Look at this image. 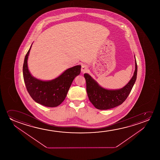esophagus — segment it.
I'll list each match as a JSON object with an SVG mask.
<instances>
[{
    "instance_id": "34e87169",
    "label": "esophagus",
    "mask_w": 160,
    "mask_h": 160,
    "mask_svg": "<svg viewBox=\"0 0 160 160\" xmlns=\"http://www.w3.org/2000/svg\"><path fill=\"white\" fill-rule=\"evenodd\" d=\"M88 66H86V65H85V64H83L81 67V72H87L88 71Z\"/></svg>"
}]
</instances>
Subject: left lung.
<instances>
[{
	"label": "left lung",
	"mask_w": 160,
	"mask_h": 160,
	"mask_svg": "<svg viewBox=\"0 0 160 160\" xmlns=\"http://www.w3.org/2000/svg\"><path fill=\"white\" fill-rule=\"evenodd\" d=\"M135 58V70L129 82L122 88L110 90L101 86L88 73L84 74L86 91L88 98L94 107L99 110H107L121 105L131 91L137 79V64Z\"/></svg>",
	"instance_id": "obj_1"
}]
</instances>
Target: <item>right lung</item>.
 <instances>
[{
	"label": "right lung",
	"mask_w": 160,
	"mask_h": 160,
	"mask_svg": "<svg viewBox=\"0 0 160 160\" xmlns=\"http://www.w3.org/2000/svg\"><path fill=\"white\" fill-rule=\"evenodd\" d=\"M32 44L25 56L23 66V75L27 90L35 102L48 107H56L66 98L72 81L81 72V66L77 65L68 68L51 80L36 78L31 74L27 63Z\"/></svg>",
	"instance_id": "right-lung-1"
}]
</instances>
